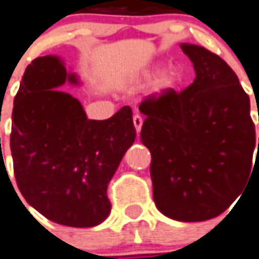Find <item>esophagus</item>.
<instances>
[{"label":"esophagus","instance_id":"1","mask_svg":"<svg viewBox=\"0 0 259 259\" xmlns=\"http://www.w3.org/2000/svg\"><path fill=\"white\" fill-rule=\"evenodd\" d=\"M134 125H135V130H137V131H141V128H142V124H144V120H142V117H141V115L139 114H135L134 115Z\"/></svg>","mask_w":259,"mask_h":259}]
</instances>
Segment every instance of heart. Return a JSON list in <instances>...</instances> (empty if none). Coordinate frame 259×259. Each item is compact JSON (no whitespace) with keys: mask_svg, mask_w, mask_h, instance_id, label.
Wrapping results in <instances>:
<instances>
[{"mask_svg":"<svg viewBox=\"0 0 259 259\" xmlns=\"http://www.w3.org/2000/svg\"><path fill=\"white\" fill-rule=\"evenodd\" d=\"M179 79V74H177V71H174V69H167V71H164L162 75H160V78L157 80V91H166L168 88H171V86L176 85V82Z\"/></svg>","mask_w":259,"mask_h":259,"instance_id":"1","label":"heart"}]
</instances>
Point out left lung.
I'll use <instances>...</instances> for the list:
<instances>
[{
    "label": "left lung",
    "instance_id": "left-lung-1",
    "mask_svg": "<svg viewBox=\"0 0 259 259\" xmlns=\"http://www.w3.org/2000/svg\"><path fill=\"white\" fill-rule=\"evenodd\" d=\"M181 49L195 79L184 91L145 99L141 141L152 155L157 209L174 221L202 222L223 213L248 184L255 125L250 97L232 68L201 46Z\"/></svg>",
    "mask_w": 259,
    "mask_h": 259
}]
</instances>
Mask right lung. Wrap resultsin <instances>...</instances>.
Wrapping results in <instances>:
<instances>
[{"mask_svg":"<svg viewBox=\"0 0 259 259\" xmlns=\"http://www.w3.org/2000/svg\"><path fill=\"white\" fill-rule=\"evenodd\" d=\"M78 83L56 56L29 64L12 110L11 152L26 202L58 225L93 227L109 216L107 185L137 131L124 106L88 120L78 99L57 88Z\"/></svg>","mask_w":259,"mask_h":259,"instance_id":"add662e5","label":"right lung"}]
</instances>
